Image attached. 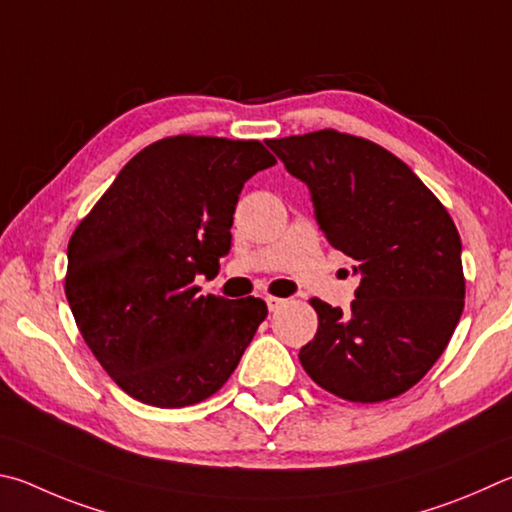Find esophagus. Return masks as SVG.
I'll list each match as a JSON object with an SVG mask.
<instances>
[{
	"label": "esophagus",
	"mask_w": 512,
	"mask_h": 512,
	"mask_svg": "<svg viewBox=\"0 0 512 512\" xmlns=\"http://www.w3.org/2000/svg\"><path fill=\"white\" fill-rule=\"evenodd\" d=\"M265 301H267V308H270V312H276L279 308H283L285 303H288V301L281 299V297H267Z\"/></svg>",
	"instance_id": "1"
}]
</instances>
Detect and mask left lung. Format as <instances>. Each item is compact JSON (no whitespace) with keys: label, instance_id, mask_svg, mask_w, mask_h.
Wrapping results in <instances>:
<instances>
[{"label":"left lung","instance_id":"left-lung-1","mask_svg":"<svg viewBox=\"0 0 512 512\" xmlns=\"http://www.w3.org/2000/svg\"><path fill=\"white\" fill-rule=\"evenodd\" d=\"M267 146L308 184L319 227L360 274L351 310L310 299L319 328L301 366L342 400L400 396L425 378L461 319L454 220L405 161L364 137L328 128Z\"/></svg>","mask_w":512,"mask_h":512}]
</instances>
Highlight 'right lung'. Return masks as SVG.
Segmentation results:
<instances>
[{
  "label": "right lung",
  "instance_id": "add662e5",
  "mask_svg": "<svg viewBox=\"0 0 512 512\" xmlns=\"http://www.w3.org/2000/svg\"><path fill=\"white\" fill-rule=\"evenodd\" d=\"M276 159L261 141L159 139L137 152L67 247L65 294L107 375L143 405L211 398L267 317L263 299L200 294L231 247L238 195Z\"/></svg>",
  "mask_w": 512,
  "mask_h": 512
}]
</instances>
